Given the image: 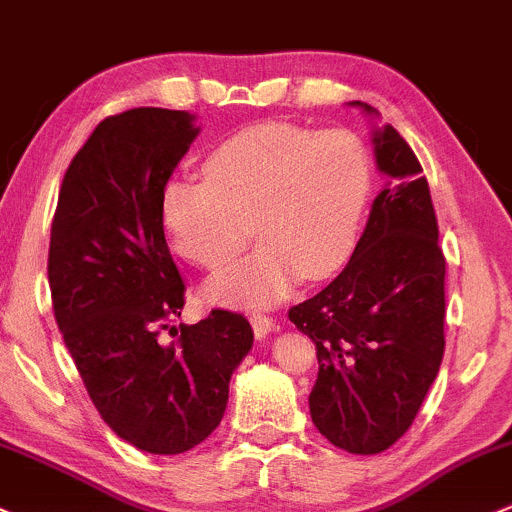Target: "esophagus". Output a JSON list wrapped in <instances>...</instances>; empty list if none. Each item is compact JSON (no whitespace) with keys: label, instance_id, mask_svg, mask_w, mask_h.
Instances as JSON below:
<instances>
[{"label":"esophagus","instance_id":"obj_1","mask_svg":"<svg viewBox=\"0 0 512 512\" xmlns=\"http://www.w3.org/2000/svg\"><path fill=\"white\" fill-rule=\"evenodd\" d=\"M250 323H252V330H255L257 338H267V335L277 328L274 318H269V316H252Z\"/></svg>","mask_w":512,"mask_h":512}]
</instances>
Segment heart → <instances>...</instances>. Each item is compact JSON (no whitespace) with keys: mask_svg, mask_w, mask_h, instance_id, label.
<instances>
[{"mask_svg":"<svg viewBox=\"0 0 512 512\" xmlns=\"http://www.w3.org/2000/svg\"><path fill=\"white\" fill-rule=\"evenodd\" d=\"M204 174L170 179L160 194V218L174 250L221 269L252 235L265 243L206 284L209 301L269 306L301 277L325 279L350 260L372 192L369 150L357 133L255 123L218 143L204 160Z\"/></svg>","mask_w":512,"mask_h":512,"instance_id":"b5f03b06","label":"heart"}]
</instances>
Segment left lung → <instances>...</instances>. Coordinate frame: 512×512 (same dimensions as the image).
Listing matches in <instances>:
<instances>
[{
  "label": "left lung",
  "instance_id": "1",
  "mask_svg": "<svg viewBox=\"0 0 512 512\" xmlns=\"http://www.w3.org/2000/svg\"><path fill=\"white\" fill-rule=\"evenodd\" d=\"M372 143L389 182L367 228L338 277L289 311L316 342L313 425L352 454H379L406 435L445 352V255L428 179L391 123L374 128Z\"/></svg>",
  "mask_w": 512,
  "mask_h": 512
}]
</instances>
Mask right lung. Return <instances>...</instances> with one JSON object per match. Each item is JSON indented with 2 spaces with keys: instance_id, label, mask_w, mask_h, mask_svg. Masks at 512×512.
Returning <instances> with one entry per match:
<instances>
[{
  "instance_id": "obj_1",
  "label": "right lung",
  "mask_w": 512,
  "mask_h": 512,
  "mask_svg": "<svg viewBox=\"0 0 512 512\" xmlns=\"http://www.w3.org/2000/svg\"><path fill=\"white\" fill-rule=\"evenodd\" d=\"M189 111L109 116L72 157L50 228L53 311L104 423L150 454H182L221 423L228 384L252 347L240 313L179 323L184 282L160 194L199 136ZM170 329L178 340L162 343Z\"/></svg>"
}]
</instances>
